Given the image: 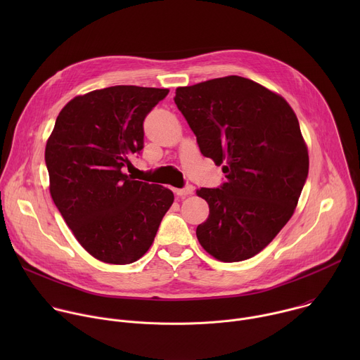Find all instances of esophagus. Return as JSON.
I'll return each instance as SVG.
<instances>
[{
    "label": "esophagus",
    "mask_w": 360,
    "mask_h": 360,
    "mask_svg": "<svg viewBox=\"0 0 360 360\" xmlns=\"http://www.w3.org/2000/svg\"><path fill=\"white\" fill-rule=\"evenodd\" d=\"M176 195L179 196H188L191 193H193V186L192 185H186L185 188H181V189H175Z\"/></svg>",
    "instance_id": "34e87169"
}]
</instances>
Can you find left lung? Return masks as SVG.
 Returning a JSON list of instances; mask_svg holds the SVG:
<instances>
[{
	"label": "left lung",
	"instance_id": "obj_1",
	"mask_svg": "<svg viewBox=\"0 0 360 360\" xmlns=\"http://www.w3.org/2000/svg\"><path fill=\"white\" fill-rule=\"evenodd\" d=\"M175 104L226 182L200 188L210 217L198 225L202 248L222 262L259 253L293 215L309 155L288 102L248 78L231 75L179 86Z\"/></svg>",
	"mask_w": 360,
	"mask_h": 360
}]
</instances>
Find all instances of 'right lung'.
Instances as JSON below:
<instances>
[{"mask_svg":"<svg viewBox=\"0 0 360 360\" xmlns=\"http://www.w3.org/2000/svg\"><path fill=\"white\" fill-rule=\"evenodd\" d=\"M169 89L115 85L75 96L46 141L56 207L81 246L114 265L150 248L174 193L124 174L143 148V120Z\"/></svg>","mask_w":360,"mask_h":360,"instance_id":"add662e5","label":"right lung"}]
</instances>
